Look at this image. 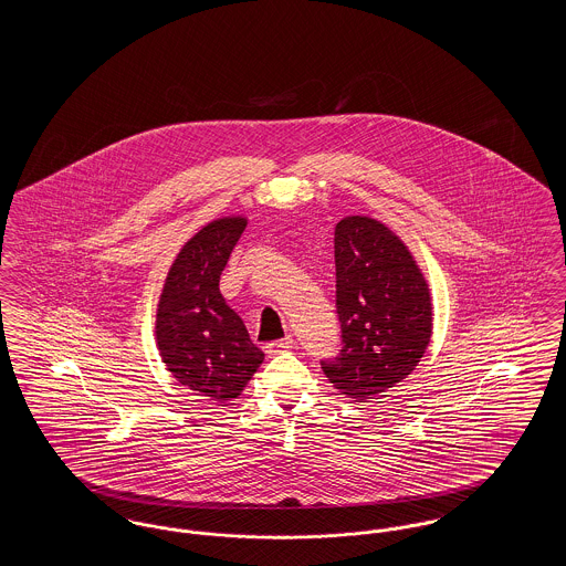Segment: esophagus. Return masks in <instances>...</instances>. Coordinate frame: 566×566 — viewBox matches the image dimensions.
Masks as SVG:
<instances>
[{"mask_svg":"<svg viewBox=\"0 0 566 566\" xmlns=\"http://www.w3.org/2000/svg\"><path fill=\"white\" fill-rule=\"evenodd\" d=\"M295 346V339L289 335V337H284V339H280V342H271L265 346V352L270 354V356H275V354H282V352H289L291 348Z\"/></svg>","mask_w":566,"mask_h":566,"instance_id":"34e87169","label":"esophagus"}]
</instances>
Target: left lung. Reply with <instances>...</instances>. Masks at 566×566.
Listing matches in <instances>:
<instances>
[{
	"mask_svg": "<svg viewBox=\"0 0 566 566\" xmlns=\"http://www.w3.org/2000/svg\"><path fill=\"white\" fill-rule=\"evenodd\" d=\"M335 277L344 348L321 365L342 395L365 401L399 384L424 356L431 293L407 245L369 216L337 222Z\"/></svg>",
	"mask_w": 566,
	"mask_h": 566,
	"instance_id": "8db88e82",
	"label": "left lung"
}]
</instances>
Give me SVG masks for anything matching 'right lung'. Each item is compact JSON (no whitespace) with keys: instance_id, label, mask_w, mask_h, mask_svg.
Wrapping results in <instances>:
<instances>
[{"instance_id":"1","label":"right lung","mask_w":566,"mask_h":566,"mask_svg":"<svg viewBox=\"0 0 566 566\" xmlns=\"http://www.w3.org/2000/svg\"><path fill=\"white\" fill-rule=\"evenodd\" d=\"M243 229L245 218H218L192 235L167 273L157 310L163 363L212 401L238 399L265 358L218 289Z\"/></svg>"}]
</instances>
